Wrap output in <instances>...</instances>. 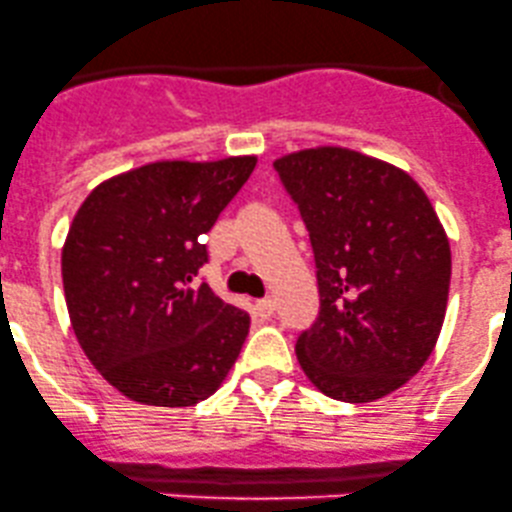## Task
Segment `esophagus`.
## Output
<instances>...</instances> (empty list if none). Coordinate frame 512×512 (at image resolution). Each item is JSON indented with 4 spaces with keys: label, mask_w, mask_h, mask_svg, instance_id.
<instances>
[{
    "label": "esophagus",
    "mask_w": 512,
    "mask_h": 512,
    "mask_svg": "<svg viewBox=\"0 0 512 512\" xmlns=\"http://www.w3.org/2000/svg\"><path fill=\"white\" fill-rule=\"evenodd\" d=\"M273 312H276V302L271 298H263L256 302V315L261 317V320H268V317H273Z\"/></svg>",
    "instance_id": "obj_1"
}]
</instances>
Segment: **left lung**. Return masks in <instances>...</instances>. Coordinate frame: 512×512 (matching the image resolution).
<instances>
[{"instance_id": "obj_1", "label": "left lung", "mask_w": 512, "mask_h": 512, "mask_svg": "<svg viewBox=\"0 0 512 512\" xmlns=\"http://www.w3.org/2000/svg\"><path fill=\"white\" fill-rule=\"evenodd\" d=\"M310 232L320 315L295 354L312 386L373 403L430 359L447 312L452 251L405 170L342 146L273 163Z\"/></svg>"}]
</instances>
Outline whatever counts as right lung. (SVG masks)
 Returning a JSON list of instances; mask_svg holds the SVG:
<instances>
[{
	"instance_id": "1",
	"label": "right lung",
	"mask_w": 512,
	"mask_h": 512,
	"mask_svg": "<svg viewBox=\"0 0 512 512\" xmlns=\"http://www.w3.org/2000/svg\"><path fill=\"white\" fill-rule=\"evenodd\" d=\"M256 156L156 161L97 185L60 256L73 332L104 381L129 400L188 408L224 383L249 315L207 283L205 234Z\"/></svg>"
}]
</instances>
